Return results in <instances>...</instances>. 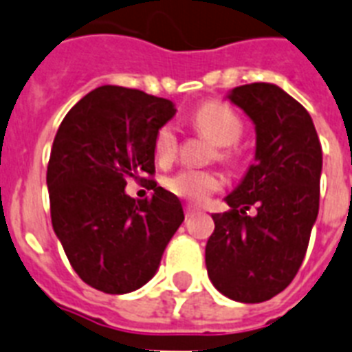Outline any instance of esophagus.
<instances>
[{
	"label": "esophagus",
	"instance_id": "obj_1",
	"mask_svg": "<svg viewBox=\"0 0 352 352\" xmlns=\"http://www.w3.org/2000/svg\"><path fill=\"white\" fill-rule=\"evenodd\" d=\"M197 211H199V208H195V206H191V204H188L184 208L186 217H191V215H193V213H197Z\"/></svg>",
	"mask_w": 352,
	"mask_h": 352
}]
</instances>
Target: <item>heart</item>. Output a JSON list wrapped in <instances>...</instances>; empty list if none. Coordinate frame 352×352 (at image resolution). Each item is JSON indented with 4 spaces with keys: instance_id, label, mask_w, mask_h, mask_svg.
<instances>
[{
    "instance_id": "1",
    "label": "heart",
    "mask_w": 352,
    "mask_h": 352,
    "mask_svg": "<svg viewBox=\"0 0 352 352\" xmlns=\"http://www.w3.org/2000/svg\"><path fill=\"white\" fill-rule=\"evenodd\" d=\"M191 124L199 133L217 144V159L231 161L235 157V144L242 137L244 124L236 111L224 102L208 101L195 108L190 117ZM179 139L173 126L164 124L157 130L153 151L161 162H170L177 153ZM166 188L186 201L202 202L221 188V177L211 170L186 168L166 179Z\"/></svg>"
}]
</instances>
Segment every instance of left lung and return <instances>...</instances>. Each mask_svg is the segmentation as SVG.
<instances>
[{"label":"left lung","mask_w":352,"mask_h":352,"mask_svg":"<svg viewBox=\"0 0 352 352\" xmlns=\"http://www.w3.org/2000/svg\"><path fill=\"white\" fill-rule=\"evenodd\" d=\"M230 99L255 122V162L226 197L230 210L213 215L206 267L222 295L258 304L284 291L304 262L318 215L322 144L307 110L276 85H242Z\"/></svg>","instance_id":"8db88e82"}]
</instances>
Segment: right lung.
<instances>
[{"label":"right lung","mask_w":352,"mask_h":352,"mask_svg":"<svg viewBox=\"0 0 352 352\" xmlns=\"http://www.w3.org/2000/svg\"><path fill=\"white\" fill-rule=\"evenodd\" d=\"M173 116L168 99L107 85L82 97L57 130L47 168L50 217L68 262L94 289L142 287L184 221L181 201L157 182L151 199L124 193L128 179L153 182V139Z\"/></svg>","instance_id":"add662e5"}]
</instances>
